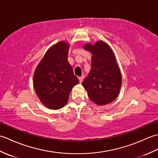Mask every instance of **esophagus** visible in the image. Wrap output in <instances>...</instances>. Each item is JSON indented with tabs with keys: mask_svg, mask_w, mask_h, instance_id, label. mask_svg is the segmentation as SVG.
<instances>
[{
	"mask_svg": "<svg viewBox=\"0 0 158 158\" xmlns=\"http://www.w3.org/2000/svg\"><path fill=\"white\" fill-rule=\"evenodd\" d=\"M78 79H79V82H80V83H81V82H82V81H83V76L79 77H78Z\"/></svg>",
	"mask_w": 158,
	"mask_h": 158,
	"instance_id": "esophagus-1",
	"label": "esophagus"
}]
</instances>
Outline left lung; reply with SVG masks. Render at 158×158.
<instances>
[{
  "label": "left lung",
  "instance_id": "left-lung-1",
  "mask_svg": "<svg viewBox=\"0 0 158 158\" xmlns=\"http://www.w3.org/2000/svg\"><path fill=\"white\" fill-rule=\"evenodd\" d=\"M84 49L92 54L91 70L82 82L89 98L98 105L113 101L119 94L122 75L113 51L103 41L87 44Z\"/></svg>",
  "mask_w": 158,
  "mask_h": 158
}]
</instances>
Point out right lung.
<instances>
[{
	"mask_svg": "<svg viewBox=\"0 0 158 158\" xmlns=\"http://www.w3.org/2000/svg\"><path fill=\"white\" fill-rule=\"evenodd\" d=\"M69 45L62 41L46 52L33 77L36 95L51 109H58L69 100L72 88L79 82L68 62Z\"/></svg>",
	"mask_w": 158,
	"mask_h": 158,
	"instance_id": "1",
	"label": "right lung"
}]
</instances>
